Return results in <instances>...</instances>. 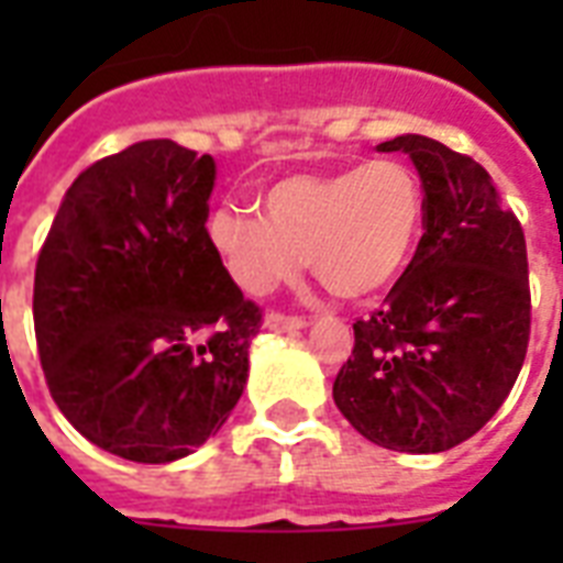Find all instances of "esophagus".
<instances>
[{
  "label": "esophagus",
  "mask_w": 563,
  "mask_h": 563,
  "mask_svg": "<svg viewBox=\"0 0 563 563\" xmlns=\"http://www.w3.org/2000/svg\"><path fill=\"white\" fill-rule=\"evenodd\" d=\"M263 324L268 327V330H274V333H295V330H303V327H307V318L280 316V312H268Z\"/></svg>",
  "instance_id": "34e87169"
}]
</instances>
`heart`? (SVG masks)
I'll return each mask as SVG.
<instances>
[{
  "instance_id": "1",
  "label": "heart",
  "mask_w": 563,
  "mask_h": 563,
  "mask_svg": "<svg viewBox=\"0 0 563 563\" xmlns=\"http://www.w3.org/2000/svg\"><path fill=\"white\" fill-rule=\"evenodd\" d=\"M263 216L216 207L207 239L247 295L298 277L303 256L327 289L347 300L374 298L409 265L423 228V192L400 161L289 175L263 192Z\"/></svg>"
}]
</instances>
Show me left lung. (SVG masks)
<instances>
[{"label":"left lung","instance_id":"obj_1","mask_svg":"<svg viewBox=\"0 0 563 563\" xmlns=\"http://www.w3.org/2000/svg\"><path fill=\"white\" fill-rule=\"evenodd\" d=\"M376 152L415 163L427 233L383 309L353 324L333 400L385 450L444 453L497 415L523 368L532 321L523 228L467 154L420 134Z\"/></svg>","mask_w":563,"mask_h":563}]
</instances>
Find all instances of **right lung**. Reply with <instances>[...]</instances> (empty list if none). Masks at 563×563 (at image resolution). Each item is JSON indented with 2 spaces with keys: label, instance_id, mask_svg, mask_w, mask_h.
<instances>
[{
  "label": "right lung",
  "instance_id": "obj_1",
  "mask_svg": "<svg viewBox=\"0 0 563 563\" xmlns=\"http://www.w3.org/2000/svg\"><path fill=\"white\" fill-rule=\"evenodd\" d=\"M216 161L145 140L66 189L34 272L48 391L101 450L169 464L216 435L263 312L207 239Z\"/></svg>",
  "mask_w": 563,
  "mask_h": 563
}]
</instances>
